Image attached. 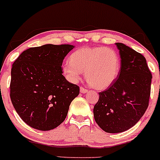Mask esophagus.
Masks as SVG:
<instances>
[{
    "label": "esophagus",
    "instance_id": "obj_1",
    "mask_svg": "<svg viewBox=\"0 0 160 160\" xmlns=\"http://www.w3.org/2000/svg\"><path fill=\"white\" fill-rule=\"evenodd\" d=\"M80 92L82 93V94H85V93L88 92V90L85 89V88H84L81 87L80 88Z\"/></svg>",
    "mask_w": 160,
    "mask_h": 160
}]
</instances>
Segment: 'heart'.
Returning <instances> with one entry per match:
<instances>
[{
  "label": "heart",
  "instance_id": "1",
  "mask_svg": "<svg viewBox=\"0 0 160 160\" xmlns=\"http://www.w3.org/2000/svg\"><path fill=\"white\" fill-rule=\"evenodd\" d=\"M121 62L115 50L103 47H85L73 52L69 62L62 66L63 75L72 83H76L85 72V79L92 88L106 89L118 78Z\"/></svg>",
  "mask_w": 160,
  "mask_h": 160
}]
</instances>
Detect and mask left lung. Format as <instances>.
<instances>
[{
	"label": "left lung",
	"mask_w": 160,
	"mask_h": 160,
	"mask_svg": "<svg viewBox=\"0 0 160 160\" xmlns=\"http://www.w3.org/2000/svg\"><path fill=\"white\" fill-rule=\"evenodd\" d=\"M121 68L117 79L99 93L94 119L107 133H120L141 119L149 104L152 75L145 57L122 43H116Z\"/></svg>",
	"instance_id": "1"
}]
</instances>
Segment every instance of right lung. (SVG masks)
<instances>
[{"mask_svg":"<svg viewBox=\"0 0 160 160\" xmlns=\"http://www.w3.org/2000/svg\"><path fill=\"white\" fill-rule=\"evenodd\" d=\"M75 46L44 44L26 50L12 66L10 99L32 128L49 131L66 119L79 87L62 75V61Z\"/></svg>","mask_w":160,"mask_h":160,"instance_id":"1","label":"right lung"}]
</instances>
